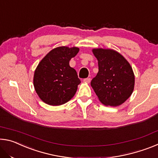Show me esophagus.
I'll list each match as a JSON object with an SVG mask.
<instances>
[{
    "instance_id": "obj_1",
    "label": "esophagus",
    "mask_w": 158,
    "mask_h": 158,
    "mask_svg": "<svg viewBox=\"0 0 158 158\" xmlns=\"http://www.w3.org/2000/svg\"><path fill=\"white\" fill-rule=\"evenodd\" d=\"M90 81H91V79H90V78H86V79H84V82L86 83V84H89Z\"/></svg>"
}]
</instances>
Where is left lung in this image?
I'll return each mask as SVG.
<instances>
[{"mask_svg":"<svg viewBox=\"0 0 158 158\" xmlns=\"http://www.w3.org/2000/svg\"><path fill=\"white\" fill-rule=\"evenodd\" d=\"M98 61V73L90 82L103 105L117 106L130 97L135 88V74L128 61L116 51L93 49Z\"/></svg>","mask_w":158,"mask_h":158,"instance_id":"left-lung-1","label":"left lung"}]
</instances>
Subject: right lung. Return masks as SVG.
I'll list each match as a JSON object with an SVG mask.
<instances>
[{
  "instance_id": "add662e5",
  "label": "right lung",
  "mask_w": 158,
  "mask_h": 158,
  "mask_svg": "<svg viewBox=\"0 0 158 158\" xmlns=\"http://www.w3.org/2000/svg\"><path fill=\"white\" fill-rule=\"evenodd\" d=\"M78 47H58L42 58L35 70L33 85L44 103L59 106L74 97L81 83L69 60L78 53Z\"/></svg>"
}]
</instances>
